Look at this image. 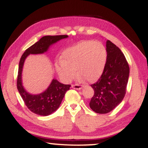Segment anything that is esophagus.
Listing matches in <instances>:
<instances>
[{
    "mask_svg": "<svg viewBox=\"0 0 148 148\" xmlns=\"http://www.w3.org/2000/svg\"><path fill=\"white\" fill-rule=\"evenodd\" d=\"M72 88H73V89H77V90H79V89H82V86H81L80 84H72Z\"/></svg>",
    "mask_w": 148,
    "mask_h": 148,
    "instance_id": "1",
    "label": "esophagus"
}]
</instances>
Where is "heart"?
Instances as JSON below:
<instances>
[{
  "label": "heart",
  "instance_id": "heart-1",
  "mask_svg": "<svg viewBox=\"0 0 148 148\" xmlns=\"http://www.w3.org/2000/svg\"><path fill=\"white\" fill-rule=\"evenodd\" d=\"M108 52L103 43L84 41L66 49L63 59L56 63V72L63 80L71 82L77 75L94 82L101 75L107 61Z\"/></svg>",
  "mask_w": 148,
  "mask_h": 148
}]
</instances>
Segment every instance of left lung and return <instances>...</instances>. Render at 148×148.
<instances>
[{"label": "left lung", "instance_id": "left-lung-1", "mask_svg": "<svg viewBox=\"0 0 148 148\" xmlns=\"http://www.w3.org/2000/svg\"><path fill=\"white\" fill-rule=\"evenodd\" d=\"M107 61L100 78L91 87L94 91L89 103L93 111L99 114L110 112L123 100L127 91L129 66L118 47L108 40Z\"/></svg>", "mask_w": 148, "mask_h": 148}]
</instances>
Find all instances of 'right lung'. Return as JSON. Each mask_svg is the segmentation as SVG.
Masks as SVG:
<instances>
[{
    "instance_id": "obj_1",
    "label": "right lung",
    "mask_w": 148,
    "mask_h": 148,
    "mask_svg": "<svg viewBox=\"0 0 148 148\" xmlns=\"http://www.w3.org/2000/svg\"><path fill=\"white\" fill-rule=\"evenodd\" d=\"M66 38H68L67 35L44 36L28 48L21 56L18 69L16 87L25 105L35 114L47 116L56 111L60 106L66 92L69 90L71 85L61 84L56 79H53L50 85L44 92L37 95L29 94L24 89L21 81V72L25 59L30 54H42L47 52L51 45Z\"/></svg>"
}]
</instances>
